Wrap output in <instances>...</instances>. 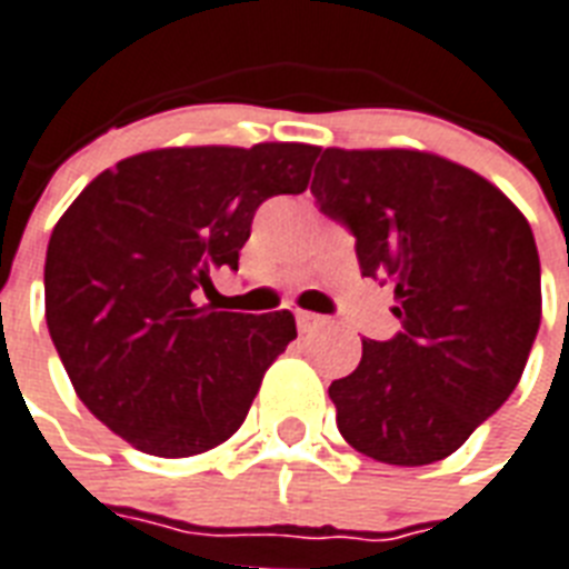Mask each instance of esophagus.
I'll list each match as a JSON object with an SVG mask.
<instances>
[{"label":"esophagus","instance_id":"34e87169","mask_svg":"<svg viewBox=\"0 0 569 569\" xmlns=\"http://www.w3.org/2000/svg\"><path fill=\"white\" fill-rule=\"evenodd\" d=\"M295 321H298V330H301V333H310V330H316V328H321V325H325V316H319V312H307V310H298L295 312Z\"/></svg>","mask_w":569,"mask_h":569}]
</instances>
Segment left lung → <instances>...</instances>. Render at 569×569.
Returning a JSON list of instances; mask_svg holds the SVG:
<instances>
[{
    "label": "left lung",
    "mask_w": 569,
    "mask_h": 569,
    "mask_svg": "<svg viewBox=\"0 0 569 569\" xmlns=\"http://www.w3.org/2000/svg\"><path fill=\"white\" fill-rule=\"evenodd\" d=\"M310 191L357 239L363 277L396 286L401 321L330 383L339 433L392 467L449 458L508 401L538 337L529 221L493 182L419 150L330 147Z\"/></svg>",
    "instance_id": "left-lung-1"
}]
</instances>
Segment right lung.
<instances>
[{"mask_svg": "<svg viewBox=\"0 0 569 569\" xmlns=\"http://www.w3.org/2000/svg\"><path fill=\"white\" fill-rule=\"evenodd\" d=\"M319 147H168L129 156L76 197L43 268L47 328L76 396L156 458L230 440L262 375L298 337L289 310L197 303L212 268L239 271L253 214L301 194Z\"/></svg>", "mask_w": 569, "mask_h": 569, "instance_id": "right-lung-1", "label": "right lung"}]
</instances>
